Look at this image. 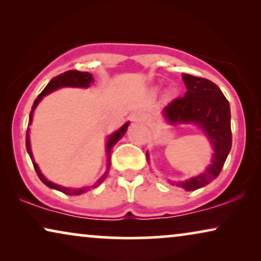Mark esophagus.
Segmentation results:
<instances>
[{
    "label": "esophagus",
    "mask_w": 261,
    "mask_h": 261,
    "mask_svg": "<svg viewBox=\"0 0 261 261\" xmlns=\"http://www.w3.org/2000/svg\"><path fill=\"white\" fill-rule=\"evenodd\" d=\"M132 120H133L134 122H147L148 117L142 113H137L132 116Z\"/></svg>",
    "instance_id": "1"
}]
</instances>
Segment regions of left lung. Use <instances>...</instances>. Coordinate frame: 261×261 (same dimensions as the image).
<instances>
[{"instance_id":"8db88e82","label":"left lung","mask_w":261,"mask_h":261,"mask_svg":"<svg viewBox=\"0 0 261 261\" xmlns=\"http://www.w3.org/2000/svg\"><path fill=\"white\" fill-rule=\"evenodd\" d=\"M187 85L185 96L174 98L165 107L164 115L171 123H196L204 129L214 146L212 165L191 179L176 183L187 191L205 187L219 176L231 148L230 107L222 91L212 81L181 73ZM146 156H148L146 152Z\"/></svg>"}]
</instances>
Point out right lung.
I'll return each mask as SVG.
<instances>
[{
  "instance_id": "1",
  "label": "right lung",
  "mask_w": 261,
  "mask_h": 261,
  "mask_svg": "<svg viewBox=\"0 0 261 261\" xmlns=\"http://www.w3.org/2000/svg\"><path fill=\"white\" fill-rule=\"evenodd\" d=\"M92 82H94V77H92L91 73L89 72H83V71H78V70H69L66 71V72L64 73H60L58 76H56L55 78H52L51 81H49V83L46 85V88L42 90L40 94L37 98H35V101L33 103V107H32V112L30 114V121H28V123L31 124L32 122V115H33V110L35 109V107L38 106V103L41 101V98L44 97L45 95L49 94V92L56 90V89L58 88H63V87H77V88H88L89 85H90ZM129 122H127L126 124H123L122 127L120 128L119 130L115 132L113 135H110L109 139H108V144H107V152H108V167H107V171L106 173L103 174V176L99 178V179L96 181L94 185H91V187H88V188H81V189H71V188H64V187H60V185H57L55 183H52V181H49L46 179V178L42 176L40 170H39V167L37 164H35L34 159H33V154H32V151H31V145H30V129L27 128V133H26V148H27V152L28 154H30L31 159H32V163H33V166H34V170L35 172H37L38 177L40 178V180L44 183L45 185H47L48 188H52V189H56V190L58 191H62L63 194L65 195H70V196H77V195H81V194H84V192H87L89 189L90 188H96L98 187L99 184L102 183L103 180L107 178V174H108V171L110 169V155H112V148L114 147V145L117 144V141L120 140L121 138L123 137V134L126 133L127 130V127Z\"/></svg>"
}]
</instances>
